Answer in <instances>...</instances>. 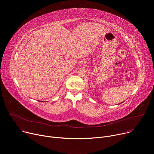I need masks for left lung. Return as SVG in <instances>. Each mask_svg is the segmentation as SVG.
<instances>
[{
    "label": "left lung",
    "instance_id": "1",
    "mask_svg": "<svg viewBox=\"0 0 154 154\" xmlns=\"http://www.w3.org/2000/svg\"><path fill=\"white\" fill-rule=\"evenodd\" d=\"M122 103H123V102H122ZM119 104H120V103H119Z\"/></svg>",
    "mask_w": 154,
    "mask_h": 154
}]
</instances>
